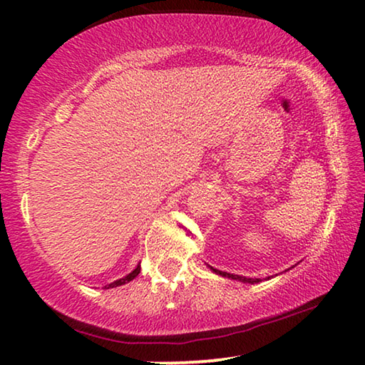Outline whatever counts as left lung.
Segmentation results:
<instances>
[{
	"label": "left lung",
	"mask_w": 365,
	"mask_h": 365,
	"mask_svg": "<svg viewBox=\"0 0 365 365\" xmlns=\"http://www.w3.org/2000/svg\"><path fill=\"white\" fill-rule=\"evenodd\" d=\"M209 269H211L212 272H215V274L217 275H222V277H227V279H232V280H238V282H243V283H259V282H262L261 279H248V277H240V275H233V274H227V272H222V270H217V269H214V267H211V265H209Z\"/></svg>",
	"instance_id": "1"
}]
</instances>
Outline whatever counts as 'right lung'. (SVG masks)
<instances>
[{
    "label": "right lung",
    "mask_w": 365,
    "mask_h": 365,
    "mask_svg": "<svg viewBox=\"0 0 365 365\" xmlns=\"http://www.w3.org/2000/svg\"><path fill=\"white\" fill-rule=\"evenodd\" d=\"M140 274V265H137V267H135L130 274L128 275H125L123 277V279H119V280H115V282H113V283H109V285H106L104 288H114V287H120V285H125V283H128V282H132L135 277H137Z\"/></svg>",
    "instance_id": "1"
}]
</instances>
